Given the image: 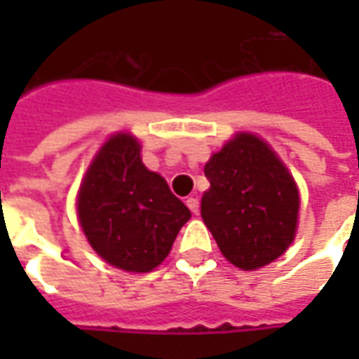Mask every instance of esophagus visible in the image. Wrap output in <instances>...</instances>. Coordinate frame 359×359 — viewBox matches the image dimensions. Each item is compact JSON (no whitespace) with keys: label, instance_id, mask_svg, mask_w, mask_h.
<instances>
[{"label":"esophagus","instance_id":"34e87169","mask_svg":"<svg viewBox=\"0 0 359 359\" xmlns=\"http://www.w3.org/2000/svg\"><path fill=\"white\" fill-rule=\"evenodd\" d=\"M186 203L191 214H198V212H200V200H198V198H187Z\"/></svg>","mask_w":359,"mask_h":359}]
</instances>
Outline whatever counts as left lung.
Returning a JSON list of instances; mask_svg holds the SVG:
<instances>
[{"label":"left lung","instance_id":"8db88e82","mask_svg":"<svg viewBox=\"0 0 359 359\" xmlns=\"http://www.w3.org/2000/svg\"><path fill=\"white\" fill-rule=\"evenodd\" d=\"M203 172L210 189L201 198V217L233 266L257 269L290 248L299 196L294 177L266 142L238 133Z\"/></svg>","mask_w":359,"mask_h":359}]
</instances>
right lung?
<instances>
[{
    "instance_id": "right-lung-1",
    "label": "right lung",
    "mask_w": 359,
    "mask_h": 359,
    "mask_svg": "<svg viewBox=\"0 0 359 359\" xmlns=\"http://www.w3.org/2000/svg\"><path fill=\"white\" fill-rule=\"evenodd\" d=\"M77 214L91 248L126 271H151L165 259L191 212L140 158L128 133L109 137L79 187Z\"/></svg>"
}]
</instances>
